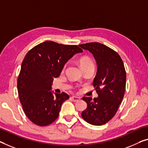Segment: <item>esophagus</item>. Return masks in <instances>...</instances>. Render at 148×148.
I'll return each instance as SVG.
<instances>
[{
	"mask_svg": "<svg viewBox=\"0 0 148 148\" xmlns=\"http://www.w3.org/2000/svg\"><path fill=\"white\" fill-rule=\"evenodd\" d=\"M80 99H81L80 97H78V96H74L71 97V100L74 102H78L79 100H80Z\"/></svg>",
	"mask_w": 148,
	"mask_h": 148,
	"instance_id": "34e87169",
	"label": "esophagus"
}]
</instances>
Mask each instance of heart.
Segmentation results:
<instances>
[{"label": "heart", "instance_id": "obj_1", "mask_svg": "<svg viewBox=\"0 0 148 148\" xmlns=\"http://www.w3.org/2000/svg\"><path fill=\"white\" fill-rule=\"evenodd\" d=\"M79 63H80V66L81 67V66H83L87 65L88 64H90L92 62L89 58H87V57H83V58H82L80 59Z\"/></svg>", "mask_w": 148, "mask_h": 148}]
</instances>
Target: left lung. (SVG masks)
Returning a JSON list of instances; mask_svg holds the SVG:
<instances>
[{"label":"left lung","mask_w":148,"mask_h":148,"mask_svg":"<svg viewBox=\"0 0 148 148\" xmlns=\"http://www.w3.org/2000/svg\"><path fill=\"white\" fill-rule=\"evenodd\" d=\"M94 56L97 72L93 86L98 98H82L87 108L82 113L86 122L94 125L105 124L115 116L123 100L125 90L126 73L123 61L114 50L98 42L79 45Z\"/></svg>","instance_id":"obj_1"}]
</instances>
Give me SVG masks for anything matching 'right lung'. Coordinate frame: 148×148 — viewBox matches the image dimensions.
I'll list each match as a JSON object with an SVG mask.
<instances>
[{
  "instance_id": "add662e5",
  "label": "right lung",
  "mask_w": 148,
  "mask_h": 148,
  "mask_svg": "<svg viewBox=\"0 0 148 148\" xmlns=\"http://www.w3.org/2000/svg\"><path fill=\"white\" fill-rule=\"evenodd\" d=\"M83 50L76 45L46 41L34 46L24 58L18 78L17 89L24 112L40 126L52 123L58 117L67 94L54 93L52 82L60 76L66 63Z\"/></svg>"
}]
</instances>
